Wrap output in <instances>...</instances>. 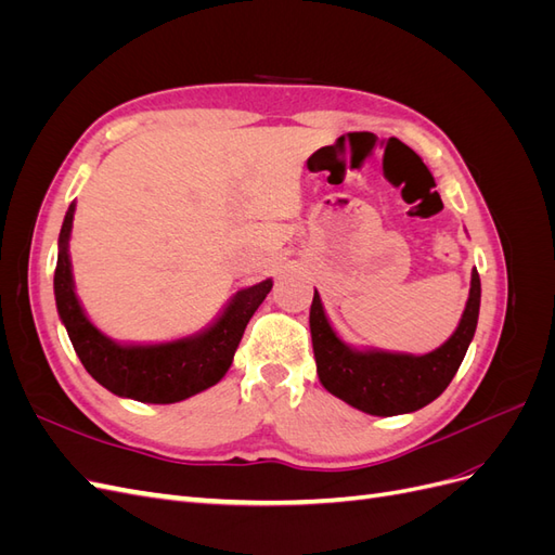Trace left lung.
I'll return each mask as SVG.
<instances>
[{
  "mask_svg": "<svg viewBox=\"0 0 555 555\" xmlns=\"http://www.w3.org/2000/svg\"><path fill=\"white\" fill-rule=\"evenodd\" d=\"M479 300L481 282L479 273L473 271L469 298L459 328L430 354L412 357L347 347L331 328L322 298L314 292L310 333L319 382L324 384L326 391L365 414L396 416L426 408L447 389L465 359V351L475 338Z\"/></svg>",
  "mask_w": 555,
  "mask_h": 555,
  "instance_id": "obj_1",
  "label": "left lung"
}]
</instances>
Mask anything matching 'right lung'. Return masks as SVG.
<instances>
[{"label":"right lung","instance_id":"1","mask_svg":"<svg viewBox=\"0 0 555 555\" xmlns=\"http://www.w3.org/2000/svg\"><path fill=\"white\" fill-rule=\"evenodd\" d=\"M74 210L72 204L60 231L55 304L86 371L111 393L155 405L184 400L220 382L236 354L247 322L271 292L273 280L238 292L222 317L204 333L162 345H117L90 322L74 292L69 259Z\"/></svg>","mask_w":555,"mask_h":555}]
</instances>
